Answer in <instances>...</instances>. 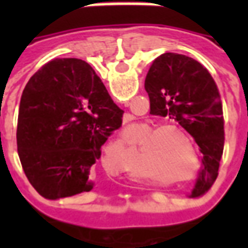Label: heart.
Returning <instances> with one entry per match:
<instances>
[{"label": "heart", "mask_w": 248, "mask_h": 248, "mask_svg": "<svg viewBox=\"0 0 248 248\" xmlns=\"http://www.w3.org/2000/svg\"><path fill=\"white\" fill-rule=\"evenodd\" d=\"M153 124H142L138 127V135L146 133L140 138L138 145L142 147V153L149 162L150 169L161 171L169 177H174V181L185 179L192 166V158L186 147L189 143L194 158H197L195 147L185 129L177 124H159L153 129ZM187 140L186 144L183 138ZM191 172L187 178H191Z\"/></svg>", "instance_id": "b5f03b06"}]
</instances>
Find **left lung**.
I'll list each match as a JSON object with an SVG mask.
<instances>
[{
  "label": "left lung",
  "mask_w": 248,
  "mask_h": 248,
  "mask_svg": "<svg viewBox=\"0 0 248 248\" xmlns=\"http://www.w3.org/2000/svg\"><path fill=\"white\" fill-rule=\"evenodd\" d=\"M145 89L150 113L175 119L199 146L203 166L191 197L206 192L218 177L224 145L222 102L213 77L190 57L165 53L151 63Z\"/></svg>",
  "instance_id": "1"
}]
</instances>
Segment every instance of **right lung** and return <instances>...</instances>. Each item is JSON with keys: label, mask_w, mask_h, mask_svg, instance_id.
<instances>
[{"label": "right lung", "mask_w": 248, "mask_h": 248, "mask_svg": "<svg viewBox=\"0 0 248 248\" xmlns=\"http://www.w3.org/2000/svg\"><path fill=\"white\" fill-rule=\"evenodd\" d=\"M122 115L89 63L78 58L45 63L19 102L17 150L31 186L46 199L90 191L92 167Z\"/></svg>", "instance_id": "1"}]
</instances>
